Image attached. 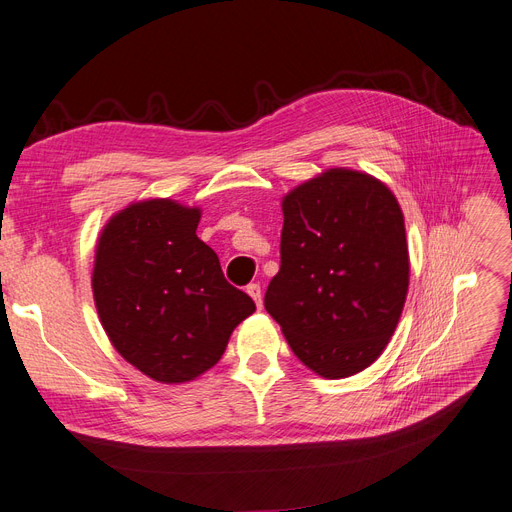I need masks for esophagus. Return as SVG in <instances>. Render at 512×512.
<instances>
[{
  "mask_svg": "<svg viewBox=\"0 0 512 512\" xmlns=\"http://www.w3.org/2000/svg\"><path fill=\"white\" fill-rule=\"evenodd\" d=\"M245 292H248L254 298L258 309H262V290H260V285L258 283H250L248 288H245Z\"/></svg>",
  "mask_w": 512,
  "mask_h": 512,
  "instance_id": "1",
  "label": "esophagus"
}]
</instances>
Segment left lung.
<instances>
[{"mask_svg": "<svg viewBox=\"0 0 512 512\" xmlns=\"http://www.w3.org/2000/svg\"><path fill=\"white\" fill-rule=\"evenodd\" d=\"M407 283L403 214L380 180L336 168L283 199L281 267L264 309L315 374L336 380L372 365L395 332Z\"/></svg>", "mask_w": 512, "mask_h": 512, "instance_id": "left-lung-1", "label": "left lung"}]
</instances>
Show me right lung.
Segmentation results:
<instances>
[{"mask_svg":"<svg viewBox=\"0 0 512 512\" xmlns=\"http://www.w3.org/2000/svg\"><path fill=\"white\" fill-rule=\"evenodd\" d=\"M199 210L170 199L134 203L100 235L92 290L119 355L159 382H189L222 357L256 311L222 275L195 231Z\"/></svg>","mask_w":512,"mask_h":512,"instance_id":"add662e5","label":"right lung"}]
</instances>
